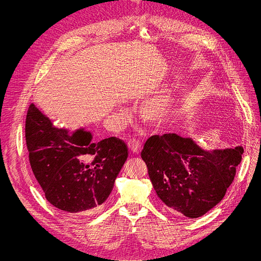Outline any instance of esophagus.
Instances as JSON below:
<instances>
[{
    "mask_svg": "<svg viewBox=\"0 0 261 261\" xmlns=\"http://www.w3.org/2000/svg\"><path fill=\"white\" fill-rule=\"evenodd\" d=\"M128 146H129V149L131 150V151L134 154H136V155L140 154V152H141V146L142 145H141V142L139 140H135V139L130 140L129 143H128Z\"/></svg>",
    "mask_w": 261,
    "mask_h": 261,
    "instance_id": "34e87169",
    "label": "esophagus"
}]
</instances>
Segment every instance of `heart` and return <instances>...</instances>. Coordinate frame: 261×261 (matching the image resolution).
<instances>
[{
    "label": "heart",
    "instance_id": "obj_1",
    "mask_svg": "<svg viewBox=\"0 0 261 261\" xmlns=\"http://www.w3.org/2000/svg\"><path fill=\"white\" fill-rule=\"evenodd\" d=\"M170 108V97L164 93L146 100L141 107V116L149 125H158L168 114Z\"/></svg>",
    "mask_w": 261,
    "mask_h": 261
}]
</instances>
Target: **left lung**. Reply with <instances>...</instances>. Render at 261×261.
<instances>
[{"label":"left lung","instance_id":"obj_1","mask_svg":"<svg viewBox=\"0 0 261 261\" xmlns=\"http://www.w3.org/2000/svg\"><path fill=\"white\" fill-rule=\"evenodd\" d=\"M243 148L204 149L175 133L153 135L142 151L160 200L174 215L195 219L220 202L234 180Z\"/></svg>","mask_w":261,"mask_h":261}]
</instances>
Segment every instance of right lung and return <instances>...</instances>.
<instances>
[{
	"instance_id": "add662e5",
	"label": "right lung",
	"mask_w": 261,
	"mask_h": 261,
	"mask_svg": "<svg viewBox=\"0 0 261 261\" xmlns=\"http://www.w3.org/2000/svg\"><path fill=\"white\" fill-rule=\"evenodd\" d=\"M25 138L30 162L46 200L66 214L98 212L128 159L126 144L116 138L93 142L85 128L57 127L32 103Z\"/></svg>"
}]
</instances>
